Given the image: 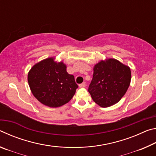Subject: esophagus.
Instances as JSON below:
<instances>
[{
	"label": "esophagus",
	"mask_w": 156,
	"mask_h": 156,
	"mask_svg": "<svg viewBox=\"0 0 156 156\" xmlns=\"http://www.w3.org/2000/svg\"><path fill=\"white\" fill-rule=\"evenodd\" d=\"M79 87H86V83H85V82H84V83L80 84V85H79Z\"/></svg>",
	"instance_id": "1"
}]
</instances>
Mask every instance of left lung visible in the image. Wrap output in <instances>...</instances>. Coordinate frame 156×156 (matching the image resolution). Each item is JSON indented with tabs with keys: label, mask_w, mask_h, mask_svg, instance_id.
I'll list each match as a JSON object with an SVG mask.
<instances>
[{
	"label": "left lung",
	"mask_w": 156,
	"mask_h": 156,
	"mask_svg": "<svg viewBox=\"0 0 156 156\" xmlns=\"http://www.w3.org/2000/svg\"><path fill=\"white\" fill-rule=\"evenodd\" d=\"M131 70L115 59L100 61L94 68L93 78L88 91L94 101L102 107L117 103L127 91Z\"/></svg>",
	"instance_id": "1"
}]
</instances>
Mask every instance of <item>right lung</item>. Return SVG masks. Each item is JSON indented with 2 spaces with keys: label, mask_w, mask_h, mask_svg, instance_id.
<instances>
[{
  "label": "right lung",
  "mask_w": 156,
  "mask_h": 156,
  "mask_svg": "<svg viewBox=\"0 0 156 156\" xmlns=\"http://www.w3.org/2000/svg\"><path fill=\"white\" fill-rule=\"evenodd\" d=\"M63 62L49 58L37 63L28 73L31 91L41 103L58 107L72 98L76 89L74 76L69 74Z\"/></svg>",
  "instance_id": "1"
}]
</instances>
